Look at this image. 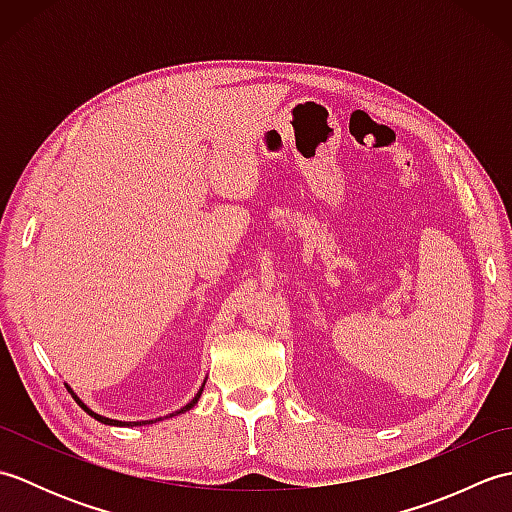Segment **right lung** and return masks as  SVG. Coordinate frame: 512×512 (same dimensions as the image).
I'll return each instance as SVG.
<instances>
[{"label": "right lung", "mask_w": 512, "mask_h": 512, "mask_svg": "<svg viewBox=\"0 0 512 512\" xmlns=\"http://www.w3.org/2000/svg\"><path fill=\"white\" fill-rule=\"evenodd\" d=\"M200 394H202V389L198 391V394H195V398H193V400L189 402V405H187V407H182V409H180V411H176V413H182V411H189L191 407H195V402H198ZM74 400H76V402H79V405L83 407V411H88V413H90V416H94V418H96V420H99V422H103V424H116V427H125V422H121V420H110V418H103V416H99V413H94V411H90L88 407H85V405H83V402H81L79 398H76V396H74ZM171 416H173V413H171ZM149 422H154V420H149ZM134 424H140V422H129V424H127V427H134ZM143 424H147V420H145Z\"/></svg>", "instance_id": "right-lung-1"}]
</instances>
